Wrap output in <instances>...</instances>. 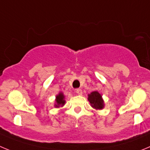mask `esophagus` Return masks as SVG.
<instances>
[{"label": "esophagus", "instance_id": "obj_1", "mask_svg": "<svg viewBox=\"0 0 150 150\" xmlns=\"http://www.w3.org/2000/svg\"><path fill=\"white\" fill-rule=\"evenodd\" d=\"M76 93L77 94H78V95H82V93H83V92H82L81 89H77Z\"/></svg>", "mask_w": 150, "mask_h": 150}]
</instances>
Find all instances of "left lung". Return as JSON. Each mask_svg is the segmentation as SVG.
<instances>
[{
	"label": "left lung",
	"instance_id": "8db88e82",
	"mask_svg": "<svg viewBox=\"0 0 150 150\" xmlns=\"http://www.w3.org/2000/svg\"><path fill=\"white\" fill-rule=\"evenodd\" d=\"M88 100L90 101L92 107L96 109H102L104 107V102L102 96L97 91L92 92L88 95Z\"/></svg>",
	"mask_w": 150,
	"mask_h": 150
}]
</instances>
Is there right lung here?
<instances>
[{
    "mask_svg": "<svg viewBox=\"0 0 150 150\" xmlns=\"http://www.w3.org/2000/svg\"><path fill=\"white\" fill-rule=\"evenodd\" d=\"M56 102L57 104L55 105L57 108L59 107L60 105H63L65 104V100H64V96L62 93H60L58 96H56Z\"/></svg>",
    "mask_w": 150,
    "mask_h": 150,
    "instance_id": "1",
    "label": "right lung"
}]
</instances>
